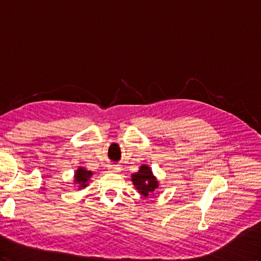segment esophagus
<instances>
[{"instance_id": "1", "label": "esophagus", "mask_w": 261, "mask_h": 261, "mask_svg": "<svg viewBox=\"0 0 261 261\" xmlns=\"http://www.w3.org/2000/svg\"><path fill=\"white\" fill-rule=\"evenodd\" d=\"M109 172H111V173H118V172H120V169L118 168V166H112V168L109 169Z\"/></svg>"}]
</instances>
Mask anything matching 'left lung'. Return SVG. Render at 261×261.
I'll use <instances>...</instances> for the list:
<instances>
[{
    "mask_svg": "<svg viewBox=\"0 0 261 261\" xmlns=\"http://www.w3.org/2000/svg\"><path fill=\"white\" fill-rule=\"evenodd\" d=\"M131 181L136 190L144 197L152 196L160 186L158 178L153 174L150 166L146 164H142L137 173H133Z\"/></svg>",
    "mask_w": 261,
    "mask_h": 261,
    "instance_id": "left-lung-1",
    "label": "left lung"
}]
</instances>
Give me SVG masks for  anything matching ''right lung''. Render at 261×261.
<instances>
[{
	"label": "right lung",
	"instance_id": "obj_1",
	"mask_svg": "<svg viewBox=\"0 0 261 261\" xmlns=\"http://www.w3.org/2000/svg\"><path fill=\"white\" fill-rule=\"evenodd\" d=\"M93 173L91 171L86 170L83 166H79L73 175V183L78 185V190H83L88 186V182Z\"/></svg>",
	"mask_w": 261,
	"mask_h": 261
}]
</instances>
